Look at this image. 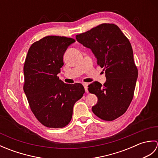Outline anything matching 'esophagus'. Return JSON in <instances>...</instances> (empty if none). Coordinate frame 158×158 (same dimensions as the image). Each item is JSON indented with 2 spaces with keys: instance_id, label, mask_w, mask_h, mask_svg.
<instances>
[{
  "instance_id": "obj_1",
  "label": "esophagus",
  "mask_w": 158,
  "mask_h": 158,
  "mask_svg": "<svg viewBox=\"0 0 158 158\" xmlns=\"http://www.w3.org/2000/svg\"><path fill=\"white\" fill-rule=\"evenodd\" d=\"M88 83H84L83 84V87H84V88H85V92L86 93H88Z\"/></svg>"
}]
</instances>
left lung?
<instances>
[{
  "mask_svg": "<svg viewBox=\"0 0 158 158\" xmlns=\"http://www.w3.org/2000/svg\"><path fill=\"white\" fill-rule=\"evenodd\" d=\"M76 39L92 50L105 71L103 85L95 81L88 85L89 93L98 98L92 111L102 120H115L129 107L138 77L129 40L117 25L106 23L77 35Z\"/></svg>",
  "mask_w": 158,
  "mask_h": 158,
  "instance_id": "1",
  "label": "left lung"
}]
</instances>
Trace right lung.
<instances>
[{
  "label": "right lung",
  "mask_w": 158,
  "mask_h": 158,
  "mask_svg": "<svg viewBox=\"0 0 158 158\" xmlns=\"http://www.w3.org/2000/svg\"><path fill=\"white\" fill-rule=\"evenodd\" d=\"M75 41L66 36H47L32 43L26 56L23 89L32 112L46 127L68 125L74 105L85 93L81 83L66 84L58 77L64 53Z\"/></svg>",
  "instance_id": "1"
}]
</instances>
